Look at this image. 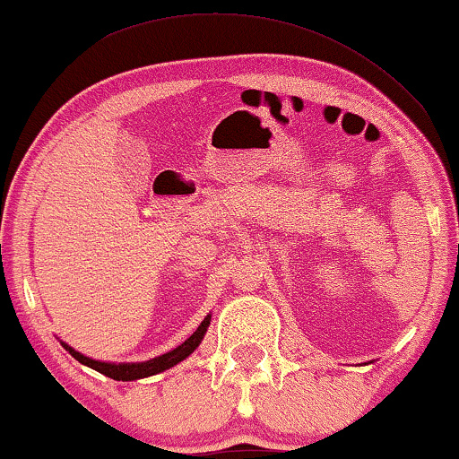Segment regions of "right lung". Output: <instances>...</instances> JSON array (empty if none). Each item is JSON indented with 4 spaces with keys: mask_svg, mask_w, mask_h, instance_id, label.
<instances>
[{
    "mask_svg": "<svg viewBox=\"0 0 459 459\" xmlns=\"http://www.w3.org/2000/svg\"><path fill=\"white\" fill-rule=\"evenodd\" d=\"M210 322H212V314L205 316V318L202 320V325L197 326V331L193 333L191 337L185 341V343L174 347L172 351H166V353H162V356L145 359V361H120V364H118V361H101V359H93L89 356H82V353L73 350V347H70L68 343H64V341H60V343H62L64 350H66L74 359H79L81 364L93 368V370H98L100 374H103V377H109L114 380H122V383H125V380H139V378L153 377V374L164 372V370H168V368L177 366L178 361L189 358L191 353L197 350L199 343L204 341L205 333H208Z\"/></svg>",
    "mask_w": 459,
    "mask_h": 459,
    "instance_id": "obj_1",
    "label": "right lung"
}]
</instances>
